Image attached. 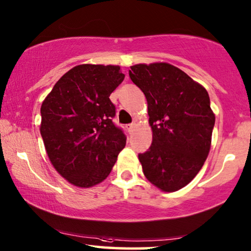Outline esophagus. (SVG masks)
Returning <instances> with one entry per match:
<instances>
[{
  "mask_svg": "<svg viewBox=\"0 0 251 251\" xmlns=\"http://www.w3.org/2000/svg\"><path fill=\"white\" fill-rule=\"evenodd\" d=\"M135 126H136V123H131V125L126 126V129H128L129 131H132V130L135 129Z\"/></svg>",
  "mask_w": 251,
  "mask_h": 251,
  "instance_id": "1",
  "label": "esophagus"
}]
</instances>
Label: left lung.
<instances>
[{
  "mask_svg": "<svg viewBox=\"0 0 251 251\" xmlns=\"http://www.w3.org/2000/svg\"><path fill=\"white\" fill-rule=\"evenodd\" d=\"M129 77L145 94L152 130L149 151L138 154L143 173L161 191L180 190L209 155L216 121L209 93L166 62L135 64Z\"/></svg>",
  "mask_w": 251,
  "mask_h": 251,
  "instance_id": "8db88e82",
  "label": "left lung"
}]
</instances>
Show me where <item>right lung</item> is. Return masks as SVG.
Instances as JSON below:
<instances>
[{"label":"right lung","mask_w":251,"mask_h":251,"mask_svg":"<svg viewBox=\"0 0 251 251\" xmlns=\"http://www.w3.org/2000/svg\"><path fill=\"white\" fill-rule=\"evenodd\" d=\"M120 66L79 64L62 76L41 105L40 133L56 172L75 187L108 176L126 136L114 126L109 96L125 79Z\"/></svg>","instance_id":"1"}]
</instances>
